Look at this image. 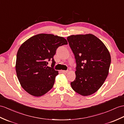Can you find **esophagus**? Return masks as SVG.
I'll return each instance as SVG.
<instances>
[{"label": "esophagus", "mask_w": 124, "mask_h": 124, "mask_svg": "<svg viewBox=\"0 0 124 124\" xmlns=\"http://www.w3.org/2000/svg\"><path fill=\"white\" fill-rule=\"evenodd\" d=\"M62 72V73H67L68 72V70H62L61 71Z\"/></svg>", "instance_id": "esophagus-1"}]
</instances>
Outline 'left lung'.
I'll list each match as a JSON object with an SVG mask.
<instances>
[{
  "instance_id": "left-lung-1",
  "label": "left lung",
  "mask_w": 124,
  "mask_h": 124,
  "mask_svg": "<svg viewBox=\"0 0 124 124\" xmlns=\"http://www.w3.org/2000/svg\"><path fill=\"white\" fill-rule=\"evenodd\" d=\"M67 39L76 62L72 88L82 96L92 95L101 88L108 76L111 62L109 51L92 34L71 35Z\"/></svg>"
}]
</instances>
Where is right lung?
I'll return each instance as SVG.
<instances>
[{
	"label": "right lung",
	"instance_id": "right-lung-1",
	"mask_svg": "<svg viewBox=\"0 0 124 124\" xmlns=\"http://www.w3.org/2000/svg\"><path fill=\"white\" fill-rule=\"evenodd\" d=\"M66 39L52 34H40L29 38L17 54L16 71L21 86L36 97L43 96L53 88L58 71L54 68V59L59 46L67 45ZM52 60L51 67L47 61Z\"/></svg>",
	"mask_w": 124,
	"mask_h": 124
}]
</instances>
